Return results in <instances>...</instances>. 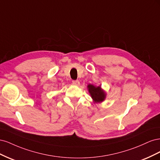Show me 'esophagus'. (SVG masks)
Here are the masks:
<instances>
[{"instance_id":"esophagus-1","label":"esophagus","mask_w":160,"mask_h":160,"mask_svg":"<svg viewBox=\"0 0 160 160\" xmlns=\"http://www.w3.org/2000/svg\"><path fill=\"white\" fill-rule=\"evenodd\" d=\"M72 83H73L74 85H80V82L78 81V80H73L72 81Z\"/></svg>"}]
</instances>
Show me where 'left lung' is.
I'll return each mask as SVG.
<instances>
[{"label":"left lung","instance_id":"left-lung-1","mask_svg":"<svg viewBox=\"0 0 160 160\" xmlns=\"http://www.w3.org/2000/svg\"><path fill=\"white\" fill-rule=\"evenodd\" d=\"M88 88L94 103H101L105 100L106 94L105 91L101 88V86L96 87L93 85L89 84Z\"/></svg>","mask_w":160,"mask_h":160}]
</instances>
